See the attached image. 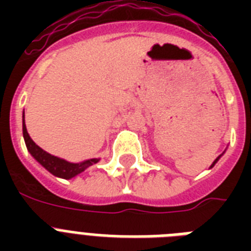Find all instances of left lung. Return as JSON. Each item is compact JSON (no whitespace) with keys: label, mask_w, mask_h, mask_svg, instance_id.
<instances>
[{"label":"left lung","mask_w":251,"mask_h":251,"mask_svg":"<svg viewBox=\"0 0 251 251\" xmlns=\"http://www.w3.org/2000/svg\"><path fill=\"white\" fill-rule=\"evenodd\" d=\"M223 153H224V152H223ZM223 153H222V155H223ZM222 155H220V156H219V157H216V160H215L214 163H212V164H211V167H210V168H212V167H214L215 164H216V163H218V161H219V159H220V157H222Z\"/></svg>","instance_id":"obj_1"}]
</instances>
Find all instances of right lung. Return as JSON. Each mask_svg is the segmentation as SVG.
<instances>
[{
    "mask_svg": "<svg viewBox=\"0 0 251 251\" xmlns=\"http://www.w3.org/2000/svg\"><path fill=\"white\" fill-rule=\"evenodd\" d=\"M23 138H25V147L28 150V152L31 153V156L39 163L40 165L47 169L49 173H52L56 177L60 178L70 179L73 177H75L79 173L84 172L88 167L96 164L100 159H88V160L80 161V163H70V161L61 159L58 156H53L43 149H40L35 142L31 139L27 127H25V110H23Z\"/></svg>",
    "mask_w": 251,
    "mask_h": 251,
    "instance_id": "add662e5",
    "label": "right lung"
}]
</instances>
